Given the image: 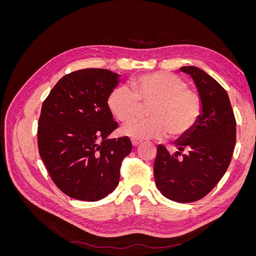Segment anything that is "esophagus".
Segmentation results:
<instances>
[{
    "label": "esophagus",
    "instance_id": "1",
    "mask_svg": "<svg viewBox=\"0 0 256 256\" xmlns=\"http://www.w3.org/2000/svg\"><path fill=\"white\" fill-rule=\"evenodd\" d=\"M131 143H132L134 146H138L141 143V140H138V138H131Z\"/></svg>",
    "mask_w": 256,
    "mask_h": 256
}]
</instances>
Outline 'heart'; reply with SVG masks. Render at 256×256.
I'll list each match as a JSON object with an SVG mask.
<instances>
[{"label": "heart", "mask_w": 256, "mask_h": 256, "mask_svg": "<svg viewBox=\"0 0 256 256\" xmlns=\"http://www.w3.org/2000/svg\"><path fill=\"white\" fill-rule=\"evenodd\" d=\"M132 90L126 86L114 88L108 97V106L120 122L136 118L142 104H152V118L132 120L122 132L134 138H180L196 125L202 113V98L180 76L170 72L143 74L131 80Z\"/></svg>", "instance_id": "heart-1"}]
</instances>
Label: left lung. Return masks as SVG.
Segmentation results:
<instances>
[{
	"mask_svg": "<svg viewBox=\"0 0 256 256\" xmlns=\"http://www.w3.org/2000/svg\"><path fill=\"white\" fill-rule=\"evenodd\" d=\"M180 72L194 81L202 113L189 132L174 142L175 154L158 145L154 175L166 198L190 203L208 194L226 172L236 143V120L226 90L212 76L196 66H184Z\"/></svg>",
	"mask_w": 256,
	"mask_h": 256,
	"instance_id": "8db88e82",
	"label": "left lung"
}]
</instances>
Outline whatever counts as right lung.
<instances>
[{"mask_svg": "<svg viewBox=\"0 0 256 256\" xmlns=\"http://www.w3.org/2000/svg\"><path fill=\"white\" fill-rule=\"evenodd\" d=\"M120 74L88 68L64 76L42 104L38 150L52 180L65 194L94 202L120 182L122 159L132 144L128 136L109 138L118 127L108 106Z\"/></svg>", "mask_w": 256, "mask_h": 256, "instance_id": "right-lung-1", "label": "right lung"}]
</instances>
